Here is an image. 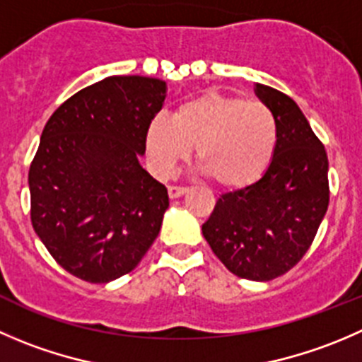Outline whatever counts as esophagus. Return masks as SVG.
<instances>
[{"label":"esophagus","mask_w":362,"mask_h":362,"mask_svg":"<svg viewBox=\"0 0 362 362\" xmlns=\"http://www.w3.org/2000/svg\"><path fill=\"white\" fill-rule=\"evenodd\" d=\"M187 192V187H184V185H170L168 187V194H170V198H180L182 194H185Z\"/></svg>","instance_id":"34e87169"}]
</instances>
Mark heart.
I'll list each match as a JSON object with an SVG mask.
<instances>
[{"label": "heart", "instance_id": "obj_1", "mask_svg": "<svg viewBox=\"0 0 362 362\" xmlns=\"http://www.w3.org/2000/svg\"><path fill=\"white\" fill-rule=\"evenodd\" d=\"M279 125L262 100L206 92L180 104L173 120L156 118L146 146L159 173H170L196 146V159L217 185L240 189L262 177L274 159Z\"/></svg>", "mask_w": 362, "mask_h": 362}]
</instances>
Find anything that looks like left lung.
<instances>
[{"mask_svg":"<svg viewBox=\"0 0 362 362\" xmlns=\"http://www.w3.org/2000/svg\"><path fill=\"white\" fill-rule=\"evenodd\" d=\"M256 95L278 118L274 159L255 184L221 196L202 231L230 272L270 281L293 269L317 235L329 206V160L288 95L265 84Z\"/></svg>","mask_w":362,"mask_h":362,"instance_id":"8db88e82","label":"left lung"}]
</instances>
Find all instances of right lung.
I'll use <instances>...</instances> for the list:
<instances>
[{
    "instance_id": "obj_1",
    "label": "right lung",
    "mask_w": 362,
    "mask_h": 362,
    "mask_svg": "<svg viewBox=\"0 0 362 362\" xmlns=\"http://www.w3.org/2000/svg\"><path fill=\"white\" fill-rule=\"evenodd\" d=\"M164 99V81L111 76L74 93L42 131L28 173L31 224L83 281L129 274L159 235L168 189L138 159Z\"/></svg>"
}]
</instances>
